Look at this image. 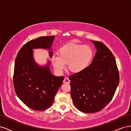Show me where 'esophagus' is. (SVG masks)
<instances>
[{
	"mask_svg": "<svg viewBox=\"0 0 131 131\" xmlns=\"http://www.w3.org/2000/svg\"><path fill=\"white\" fill-rule=\"evenodd\" d=\"M70 82V81L69 79V78H65L64 80H63V82L65 83V84H69Z\"/></svg>",
	"mask_w": 131,
	"mask_h": 131,
	"instance_id": "34e87169",
	"label": "esophagus"
}]
</instances>
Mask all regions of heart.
Wrapping results in <instances>:
<instances>
[{
    "instance_id": "obj_1",
    "label": "heart",
    "mask_w": 131,
    "mask_h": 131,
    "mask_svg": "<svg viewBox=\"0 0 131 131\" xmlns=\"http://www.w3.org/2000/svg\"><path fill=\"white\" fill-rule=\"evenodd\" d=\"M93 50L88 45L70 43L58 50L57 56L51 58V63L56 72L61 74L66 68L73 73H79L89 65L93 57Z\"/></svg>"
}]
</instances>
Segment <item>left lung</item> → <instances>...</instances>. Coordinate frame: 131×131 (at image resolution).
<instances>
[{
  "mask_svg": "<svg viewBox=\"0 0 131 131\" xmlns=\"http://www.w3.org/2000/svg\"><path fill=\"white\" fill-rule=\"evenodd\" d=\"M92 42L97 49L92 63L82 72L69 77L74 104L86 113L103 109L113 99L120 80L111 51L101 41Z\"/></svg>",
  "mask_w": 131,
  "mask_h": 131,
  "instance_id": "1",
  "label": "left lung"
}]
</instances>
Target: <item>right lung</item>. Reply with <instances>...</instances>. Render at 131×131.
I'll list each match as a JSON object with an SVG mask.
<instances>
[{"instance_id":"obj_1","label":"right lung","mask_w":131,"mask_h":131,"mask_svg":"<svg viewBox=\"0 0 131 131\" xmlns=\"http://www.w3.org/2000/svg\"><path fill=\"white\" fill-rule=\"evenodd\" d=\"M54 36L41 37L27 42L19 50L15 59L13 77L15 92L28 107L45 110L52 104L55 95L64 80L51 73L49 64L41 67L35 63L32 50L51 49ZM50 56L53 53L50 52Z\"/></svg>"}]
</instances>
